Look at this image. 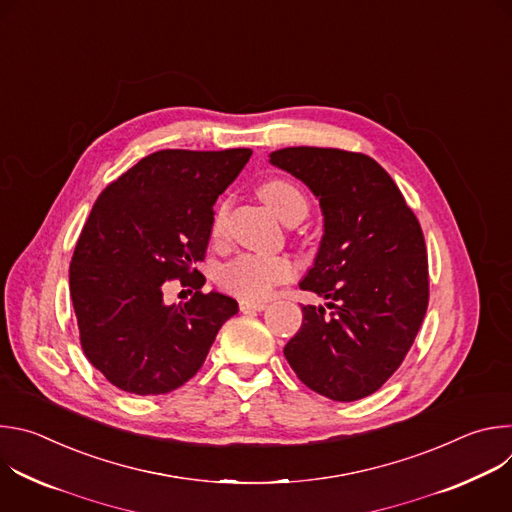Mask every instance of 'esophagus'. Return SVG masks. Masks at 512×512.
Here are the masks:
<instances>
[{"label":"esophagus","mask_w":512,"mask_h":512,"mask_svg":"<svg viewBox=\"0 0 512 512\" xmlns=\"http://www.w3.org/2000/svg\"><path fill=\"white\" fill-rule=\"evenodd\" d=\"M239 306H241V312H263L267 308L265 302H249V300H241Z\"/></svg>","instance_id":"esophagus-1"}]
</instances>
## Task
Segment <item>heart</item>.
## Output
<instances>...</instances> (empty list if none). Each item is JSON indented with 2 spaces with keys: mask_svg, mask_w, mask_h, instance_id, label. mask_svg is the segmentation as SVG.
I'll return each instance as SVG.
<instances>
[{
  "mask_svg": "<svg viewBox=\"0 0 512 512\" xmlns=\"http://www.w3.org/2000/svg\"><path fill=\"white\" fill-rule=\"evenodd\" d=\"M259 198L281 218L283 223L302 218L308 212L304 192L285 178H269L257 188ZM229 202L223 200L212 216V237L221 239L227 229ZM296 275V267L283 255H257L245 253L227 263L218 275V281L229 294L243 300H263L271 294L277 283H285Z\"/></svg>",
  "mask_w": 512,
  "mask_h": 512,
  "instance_id": "1",
  "label": "heart"
}]
</instances>
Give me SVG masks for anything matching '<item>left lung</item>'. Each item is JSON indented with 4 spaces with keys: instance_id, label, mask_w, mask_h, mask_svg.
I'll return each mask as SVG.
<instances>
[{
    "instance_id": "8db88e82",
    "label": "left lung",
    "mask_w": 512,
    "mask_h": 512,
    "mask_svg": "<svg viewBox=\"0 0 512 512\" xmlns=\"http://www.w3.org/2000/svg\"><path fill=\"white\" fill-rule=\"evenodd\" d=\"M271 164L320 198L324 237L300 287L332 310L304 306L302 328L283 354L312 391L344 403L369 397L401 367L427 312L421 225L369 156L285 148L271 154Z\"/></svg>"
}]
</instances>
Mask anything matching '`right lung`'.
<instances>
[{"label": "right lung", "instance_id": "add662e5", "mask_svg": "<svg viewBox=\"0 0 512 512\" xmlns=\"http://www.w3.org/2000/svg\"><path fill=\"white\" fill-rule=\"evenodd\" d=\"M251 150H162L139 160L97 198L70 261V298L81 346L115 387L164 395L192 379L239 304L204 294L214 202L239 176ZM195 289L166 305L167 283Z\"/></svg>", "mask_w": 512, "mask_h": 512}]
</instances>
